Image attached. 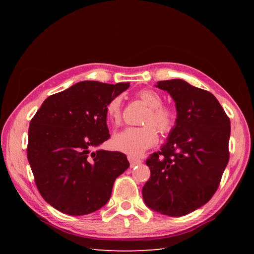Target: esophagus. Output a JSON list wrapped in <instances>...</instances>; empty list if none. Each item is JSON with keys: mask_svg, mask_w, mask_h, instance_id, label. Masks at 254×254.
<instances>
[{"mask_svg": "<svg viewBox=\"0 0 254 254\" xmlns=\"http://www.w3.org/2000/svg\"><path fill=\"white\" fill-rule=\"evenodd\" d=\"M128 160H129V162H130V167H134V166L142 163V160L141 159H136L134 157H130L129 156Z\"/></svg>", "mask_w": 254, "mask_h": 254, "instance_id": "1", "label": "esophagus"}]
</instances>
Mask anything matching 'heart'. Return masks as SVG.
<instances>
[{
    "instance_id": "b5f03b06",
    "label": "heart",
    "mask_w": 254,
    "mask_h": 254,
    "mask_svg": "<svg viewBox=\"0 0 254 254\" xmlns=\"http://www.w3.org/2000/svg\"><path fill=\"white\" fill-rule=\"evenodd\" d=\"M137 96L148 106L142 124L143 127H129L113 136L112 145L114 149L124 152L130 157H137L158 143V129L163 135L172 133L178 122V113L173 106L163 104L160 93L152 89L141 90ZM122 96L111 98L106 106V114L114 126L122 122Z\"/></svg>"
}]
</instances>
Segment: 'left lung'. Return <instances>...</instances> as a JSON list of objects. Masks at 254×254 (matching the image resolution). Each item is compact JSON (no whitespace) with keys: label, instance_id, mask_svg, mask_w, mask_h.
Masks as SVG:
<instances>
[{"label":"left lung","instance_id":"left-lung-1","mask_svg":"<svg viewBox=\"0 0 254 254\" xmlns=\"http://www.w3.org/2000/svg\"><path fill=\"white\" fill-rule=\"evenodd\" d=\"M176 102L178 122L160 151L146 160L150 178L143 187L148 207L183 216L210 200L229 162L230 119L209 91L182 79L159 81Z\"/></svg>","mask_w":254,"mask_h":254}]
</instances>
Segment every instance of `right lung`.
<instances>
[{
  "instance_id": "obj_1",
  "label": "right lung",
  "mask_w": 254,
  "mask_h": 254,
  "mask_svg": "<svg viewBox=\"0 0 254 254\" xmlns=\"http://www.w3.org/2000/svg\"><path fill=\"white\" fill-rule=\"evenodd\" d=\"M128 88L129 82H78L49 96L30 121L28 162L38 190L56 210L78 216L101 209L129 167L123 152H91L110 137L107 104Z\"/></svg>"
}]
</instances>
